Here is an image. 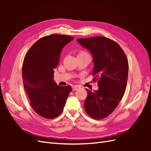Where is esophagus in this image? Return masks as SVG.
I'll use <instances>...</instances> for the list:
<instances>
[{
    "mask_svg": "<svg viewBox=\"0 0 151 151\" xmlns=\"http://www.w3.org/2000/svg\"><path fill=\"white\" fill-rule=\"evenodd\" d=\"M72 90L73 91H76V90H77V89H80L81 88H80V86H77V85H74V86H72Z\"/></svg>",
    "mask_w": 151,
    "mask_h": 151,
    "instance_id": "esophagus-1",
    "label": "esophagus"
}]
</instances>
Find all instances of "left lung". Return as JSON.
<instances>
[{
	"label": "left lung",
	"instance_id": "8db88e82",
	"mask_svg": "<svg viewBox=\"0 0 151 151\" xmlns=\"http://www.w3.org/2000/svg\"><path fill=\"white\" fill-rule=\"evenodd\" d=\"M77 41L93 55V75L98 84V89L93 92L86 89L85 110L91 118L101 120L113 112L124 95L128 60L120 45L108 38L95 36Z\"/></svg>",
	"mask_w": 151,
	"mask_h": 151
}]
</instances>
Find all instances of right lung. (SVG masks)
I'll return each mask as SVG.
<instances>
[{"label":"right lung","mask_w":151,"mask_h":151,"mask_svg":"<svg viewBox=\"0 0 151 151\" xmlns=\"http://www.w3.org/2000/svg\"><path fill=\"white\" fill-rule=\"evenodd\" d=\"M74 40L70 36L50 35L40 38L27 52L22 63L24 89L34 111L48 119L62 112L70 86H57L53 80L63 48Z\"/></svg>","instance_id":"1"}]
</instances>
